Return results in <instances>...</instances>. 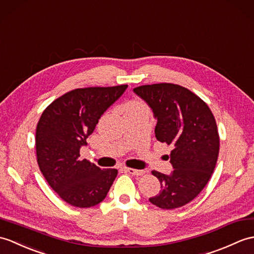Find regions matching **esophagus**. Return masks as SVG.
Returning <instances> with one entry per match:
<instances>
[{"label": "esophagus", "mask_w": 254, "mask_h": 254, "mask_svg": "<svg viewBox=\"0 0 254 254\" xmlns=\"http://www.w3.org/2000/svg\"><path fill=\"white\" fill-rule=\"evenodd\" d=\"M126 171L132 175H143L146 172L145 170H136V169H131V168H126Z\"/></svg>", "instance_id": "1"}]
</instances>
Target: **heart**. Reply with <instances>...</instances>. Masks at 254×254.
<instances>
[{
    "label": "heart",
    "instance_id": "heart-1",
    "mask_svg": "<svg viewBox=\"0 0 254 254\" xmlns=\"http://www.w3.org/2000/svg\"><path fill=\"white\" fill-rule=\"evenodd\" d=\"M141 108H145V105L143 103L137 102V100H133V102H129L126 106V111L135 110V109H141Z\"/></svg>",
    "mask_w": 254,
    "mask_h": 254
}]
</instances>
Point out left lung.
I'll return each mask as SVG.
<instances>
[{
  "mask_svg": "<svg viewBox=\"0 0 254 254\" xmlns=\"http://www.w3.org/2000/svg\"><path fill=\"white\" fill-rule=\"evenodd\" d=\"M134 93L157 119L156 138L172 147L169 175L152 171L161 190L149 201L171 210L190 202L207 185L219 157L220 137L212 111L187 88L172 83L141 85Z\"/></svg>",
  "mask_w": 254,
  "mask_h": 254,
  "instance_id": "8db88e82",
  "label": "left lung"
}]
</instances>
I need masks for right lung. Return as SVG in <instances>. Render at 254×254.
<instances>
[{"label": "right lung", "mask_w": 254, "mask_h": 254, "mask_svg": "<svg viewBox=\"0 0 254 254\" xmlns=\"http://www.w3.org/2000/svg\"><path fill=\"white\" fill-rule=\"evenodd\" d=\"M127 85L75 88L55 99L43 111L35 132L40 171L67 203L90 208L107 196L117 169L102 170L80 148L94 132L100 117L126 92Z\"/></svg>", "instance_id": "add662e5"}]
</instances>
